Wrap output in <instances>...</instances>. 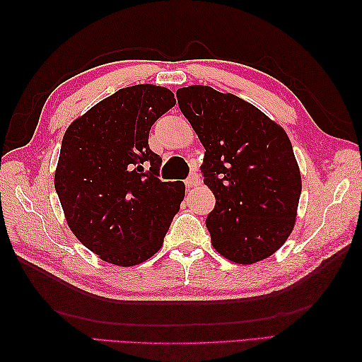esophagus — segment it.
I'll return each instance as SVG.
<instances>
[{
	"instance_id": "esophagus-1",
	"label": "esophagus",
	"mask_w": 362,
	"mask_h": 362,
	"mask_svg": "<svg viewBox=\"0 0 362 362\" xmlns=\"http://www.w3.org/2000/svg\"><path fill=\"white\" fill-rule=\"evenodd\" d=\"M185 185H187L188 188H193V187L201 185V177H199V174H197L196 171L191 173L188 179L185 180Z\"/></svg>"
}]
</instances>
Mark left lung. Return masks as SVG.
Here are the masks:
<instances>
[{"label": "left lung", "mask_w": 362, "mask_h": 362, "mask_svg": "<svg viewBox=\"0 0 362 362\" xmlns=\"http://www.w3.org/2000/svg\"><path fill=\"white\" fill-rule=\"evenodd\" d=\"M177 101L205 148L201 171L216 199L205 221L213 247L240 264L271 257L294 228L302 193L286 132L255 105L211 87L179 88Z\"/></svg>", "instance_id": "obj_1"}]
</instances>
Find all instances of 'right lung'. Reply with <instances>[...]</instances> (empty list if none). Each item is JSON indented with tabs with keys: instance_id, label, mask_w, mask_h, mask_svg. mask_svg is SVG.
I'll use <instances>...</instances> for the list:
<instances>
[{
	"instance_id": "1",
	"label": "right lung",
	"mask_w": 362,
	"mask_h": 362,
	"mask_svg": "<svg viewBox=\"0 0 362 362\" xmlns=\"http://www.w3.org/2000/svg\"><path fill=\"white\" fill-rule=\"evenodd\" d=\"M174 105L165 87L121 88L64 135L54 187L71 232L107 263L149 259L180 210L185 183L158 179L161 157L148 141L153 122Z\"/></svg>"
}]
</instances>
